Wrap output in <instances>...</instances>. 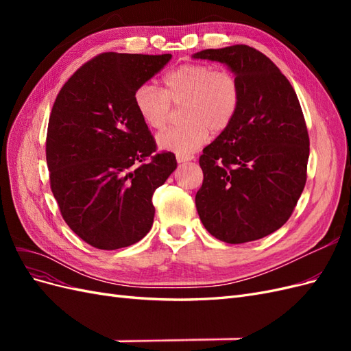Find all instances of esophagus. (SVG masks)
Here are the masks:
<instances>
[{
	"label": "esophagus",
	"instance_id": "34e87169",
	"mask_svg": "<svg viewBox=\"0 0 351 351\" xmlns=\"http://www.w3.org/2000/svg\"><path fill=\"white\" fill-rule=\"evenodd\" d=\"M192 159H195L193 155H177V162H187V161H192Z\"/></svg>",
	"mask_w": 351,
	"mask_h": 351
}]
</instances>
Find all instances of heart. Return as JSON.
<instances>
[{
	"instance_id": "heart-1",
	"label": "heart",
	"mask_w": 351,
	"mask_h": 351,
	"mask_svg": "<svg viewBox=\"0 0 351 351\" xmlns=\"http://www.w3.org/2000/svg\"><path fill=\"white\" fill-rule=\"evenodd\" d=\"M240 83L234 73L204 62H186L164 76V89L143 83L134 92V107L151 129H162L174 105H183V124L159 133L158 143L177 155H190L209 132L226 130L240 107Z\"/></svg>"
}]
</instances>
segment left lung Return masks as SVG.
Here are the masks:
<instances>
[{
  "instance_id": "1",
  "label": "left lung",
  "mask_w": 351,
  "mask_h": 351,
  "mask_svg": "<svg viewBox=\"0 0 351 351\" xmlns=\"http://www.w3.org/2000/svg\"><path fill=\"white\" fill-rule=\"evenodd\" d=\"M195 58L224 62L241 93L234 120L199 158L197 214L221 241L259 240L285 224L306 184L309 134L300 102L280 69L252 47L205 49Z\"/></svg>"
}]
</instances>
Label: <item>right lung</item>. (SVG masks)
Returning <instances> with one entry per match:
<instances>
[{
    "mask_svg": "<svg viewBox=\"0 0 351 351\" xmlns=\"http://www.w3.org/2000/svg\"><path fill=\"white\" fill-rule=\"evenodd\" d=\"M171 54L104 52L57 95L47 133L49 184L62 218L90 246H132L154 224V192L177 168L134 107V92Z\"/></svg>",
    "mask_w": 351,
    "mask_h": 351,
    "instance_id": "obj_1",
    "label": "right lung"
}]
</instances>
